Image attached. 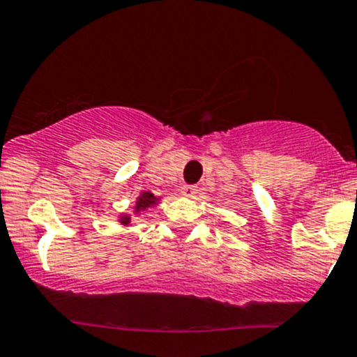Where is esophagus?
I'll return each instance as SVG.
<instances>
[{
	"instance_id": "1",
	"label": "esophagus",
	"mask_w": 357,
	"mask_h": 357,
	"mask_svg": "<svg viewBox=\"0 0 357 357\" xmlns=\"http://www.w3.org/2000/svg\"><path fill=\"white\" fill-rule=\"evenodd\" d=\"M181 193H183V197L195 198L198 195V188L193 186V185H185L181 188Z\"/></svg>"
}]
</instances>
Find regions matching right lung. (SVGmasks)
<instances>
[{"mask_svg":"<svg viewBox=\"0 0 357 357\" xmlns=\"http://www.w3.org/2000/svg\"><path fill=\"white\" fill-rule=\"evenodd\" d=\"M159 202H160V197H155V195L151 193V191H142V193H140L135 199L134 215H135V217H139V215H142L146 210L152 208V206H158ZM116 222H119L120 225L127 227L128 223L132 222V215L130 213H121L120 217L116 218Z\"/></svg>","mask_w":357,"mask_h":357,"instance_id":"right-lung-1","label":"right lung"}]
</instances>
